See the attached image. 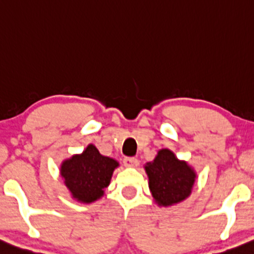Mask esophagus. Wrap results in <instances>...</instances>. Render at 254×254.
I'll return each instance as SVG.
<instances>
[{"instance_id": "obj_1", "label": "esophagus", "mask_w": 254, "mask_h": 254, "mask_svg": "<svg viewBox=\"0 0 254 254\" xmlns=\"http://www.w3.org/2000/svg\"><path fill=\"white\" fill-rule=\"evenodd\" d=\"M123 163L124 166L127 168H136L139 164V162L135 157H125Z\"/></svg>"}]
</instances>
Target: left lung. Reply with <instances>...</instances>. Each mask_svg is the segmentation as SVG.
I'll list each match as a JSON object with an SVG mask.
<instances>
[{"mask_svg": "<svg viewBox=\"0 0 254 254\" xmlns=\"http://www.w3.org/2000/svg\"><path fill=\"white\" fill-rule=\"evenodd\" d=\"M144 170L150 193L160 207L174 206L190 196L197 177L187 161L179 160L167 148L158 150L154 161L145 164Z\"/></svg>", "mask_w": 254, "mask_h": 254, "instance_id": "8db88e82", "label": "left lung"}]
</instances>
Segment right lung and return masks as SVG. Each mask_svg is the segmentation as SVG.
I'll return each mask as SVG.
<instances>
[{
    "label": "right lung",
    "instance_id": "add662e5",
    "mask_svg": "<svg viewBox=\"0 0 254 254\" xmlns=\"http://www.w3.org/2000/svg\"><path fill=\"white\" fill-rule=\"evenodd\" d=\"M118 167V161L104 156L96 145L88 144L81 154L61 162L60 175L72 198L81 203H92L104 196Z\"/></svg>",
    "mask_w": 254,
    "mask_h": 254
}]
</instances>
